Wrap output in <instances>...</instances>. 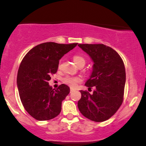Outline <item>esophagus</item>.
<instances>
[{
	"label": "esophagus",
	"instance_id": "esophagus-1",
	"mask_svg": "<svg viewBox=\"0 0 146 146\" xmlns=\"http://www.w3.org/2000/svg\"><path fill=\"white\" fill-rule=\"evenodd\" d=\"M74 90H75V89H73V88H71V90H70V92H71V93H72V92L74 91Z\"/></svg>",
	"mask_w": 146,
	"mask_h": 146
}]
</instances>
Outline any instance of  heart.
<instances>
[{
	"mask_svg": "<svg viewBox=\"0 0 146 146\" xmlns=\"http://www.w3.org/2000/svg\"><path fill=\"white\" fill-rule=\"evenodd\" d=\"M73 61L77 65H80V64L84 63L85 64V60L83 57L81 56H78V55H75V56H73ZM61 66V62L59 63V65H58V67L60 68ZM63 82L66 84L68 86L72 87V88H74L78 85L79 82H81V78H78V77H73L70 76V75H67V76L64 77L62 80Z\"/></svg>",
	"mask_w": 146,
	"mask_h": 146,
	"instance_id": "1",
	"label": "heart"
}]
</instances>
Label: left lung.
<instances>
[{
	"label": "left lung",
	"mask_w": 146,
	"mask_h": 146,
	"mask_svg": "<svg viewBox=\"0 0 146 146\" xmlns=\"http://www.w3.org/2000/svg\"><path fill=\"white\" fill-rule=\"evenodd\" d=\"M94 62L93 72L85 86L95 90L90 94L80 90L78 106L86 118L102 122L110 118L122 104L125 83L124 64L119 55L103 44H79Z\"/></svg>",
	"instance_id": "1"
}]
</instances>
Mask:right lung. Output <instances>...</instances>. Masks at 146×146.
<instances>
[{"label":"right lung","mask_w":146,"mask_h":146,"mask_svg":"<svg viewBox=\"0 0 146 146\" xmlns=\"http://www.w3.org/2000/svg\"><path fill=\"white\" fill-rule=\"evenodd\" d=\"M77 44L42 43L31 48L22 60L17 75L20 98L26 111L36 119H51L61 112L62 102L70 93L69 87L62 84L55 90L48 82L58 71L62 57Z\"/></svg>","instance_id":"1"}]
</instances>
